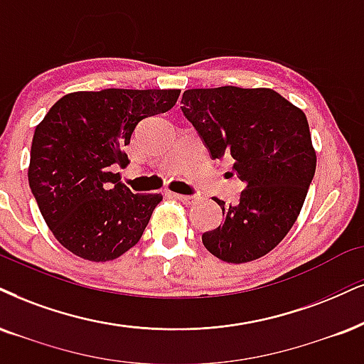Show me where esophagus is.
<instances>
[{
	"label": "esophagus",
	"mask_w": 364,
	"mask_h": 364,
	"mask_svg": "<svg viewBox=\"0 0 364 364\" xmlns=\"http://www.w3.org/2000/svg\"><path fill=\"white\" fill-rule=\"evenodd\" d=\"M168 197H172V199H175V200H181V203H183V204H191L192 200L196 199L194 196H183V194H173V192H170L168 194Z\"/></svg>",
	"instance_id": "obj_1"
}]
</instances>
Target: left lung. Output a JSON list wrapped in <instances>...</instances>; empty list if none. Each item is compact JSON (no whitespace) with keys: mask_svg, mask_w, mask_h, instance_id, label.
<instances>
[{"mask_svg":"<svg viewBox=\"0 0 364 364\" xmlns=\"http://www.w3.org/2000/svg\"><path fill=\"white\" fill-rule=\"evenodd\" d=\"M182 113L210 159L231 155L232 173L246 183L235 205L216 199L224 221L204 232V246L228 263L263 257L297 221L316 173L306 114L273 89L235 86L189 89Z\"/></svg>","mask_w":364,"mask_h":364,"instance_id":"obj_1","label":"left lung"}]
</instances>
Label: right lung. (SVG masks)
<instances>
[{
	"instance_id": "obj_1",
	"label": "right lung",
	"mask_w": 364,
	"mask_h": 364,
	"mask_svg": "<svg viewBox=\"0 0 364 364\" xmlns=\"http://www.w3.org/2000/svg\"><path fill=\"white\" fill-rule=\"evenodd\" d=\"M178 89H102L67 94L35 128L28 183L64 248L109 262L140 241L160 194H133L111 165L127 159L136 124L172 109Z\"/></svg>"
}]
</instances>
